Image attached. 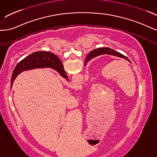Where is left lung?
<instances>
[{
    "label": "left lung",
    "instance_id": "obj_1",
    "mask_svg": "<svg viewBox=\"0 0 157 157\" xmlns=\"http://www.w3.org/2000/svg\"><path fill=\"white\" fill-rule=\"evenodd\" d=\"M103 54H108V55H114V56H117L118 57L123 58L126 60H128V61L130 62V60L126 56H124V55H122L119 52L114 51L113 49L108 48H101L96 49L93 50V51H92L91 52H90L88 54V55L87 56V58H86V59H85V65L87 64V62H89L90 59H92L93 58L97 57V56H98V55H103Z\"/></svg>",
    "mask_w": 157,
    "mask_h": 157
}]
</instances>
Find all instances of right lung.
<instances>
[{"instance_id": "1", "label": "right lung", "mask_w": 157, "mask_h": 157, "mask_svg": "<svg viewBox=\"0 0 157 157\" xmlns=\"http://www.w3.org/2000/svg\"><path fill=\"white\" fill-rule=\"evenodd\" d=\"M44 67L54 68L62 77L69 80L64 70L63 65L57 55L47 52H37L29 55L17 63L12 75L11 86L15 78L21 72L30 69Z\"/></svg>"}]
</instances>
